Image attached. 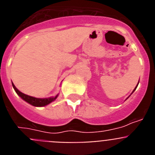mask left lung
I'll use <instances>...</instances> for the list:
<instances>
[{
    "instance_id": "left-lung-1",
    "label": "left lung",
    "mask_w": 155,
    "mask_h": 155,
    "mask_svg": "<svg viewBox=\"0 0 155 155\" xmlns=\"http://www.w3.org/2000/svg\"><path fill=\"white\" fill-rule=\"evenodd\" d=\"M138 84H139V82H138ZM137 85H138V84H137ZM136 88H137V87H135V89H136ZM135 89H134V90H135ZM134 91H133V92H134Z\"/></svg>"
}]
</instances>
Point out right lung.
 Returning <instances> with one entry per match:
<instances>
[{"instance_id": "add662e5", "label": "right lung", "mask_w": 155, "mask_h": 155, "mask_svg": "<svg viewBox=\"0 0 155 155\" xmlns=\"http://www.w3.org/2000/svg\"><path fill=\"white\" fill-rule=\"evenodd\" d=\"M12 86H13L14 89L15 91H16L18 94L19 96L21 97L23 100H25V102H27L28 103L31 104V105H33V106H37V107H41V106H44V105H48V104H50V102H52L53 101L57 98V95L56 97H52V98H34V97L29 96V95H27V94H23L22 92H21L20 91L16 88V87L14 85V84L12 83Z\"/></svg>"}]
</instances>
